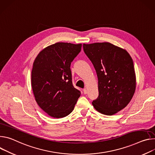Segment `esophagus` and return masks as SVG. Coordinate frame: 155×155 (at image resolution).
Listing matches in <instances>:
<instances>
[{"mask_svg":"<svg viewBox=\"0 0 155 155\" xmlns=\"http://www.w3.org/2000/svg\"><path fill=\"white\" fill-rule=\"evenodd\" d=\"M83 92H84V94H87V89H83Z\"/></svg>","mask_w":155,"mask_h":155,"instance_id":"1","label":"esophagus"}]
</instances>
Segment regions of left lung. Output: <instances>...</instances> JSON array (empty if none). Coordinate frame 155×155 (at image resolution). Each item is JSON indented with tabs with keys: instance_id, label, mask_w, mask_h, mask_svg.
<instances>
[{
	"instance_id": "8db88e82",
	"label": "left lung",
	"mask_w": 155,
	"mask_h": 155,
	"mask_svg": "<svg viewBox=\"0 0 155 155\" xmlns=\"http://www.w3.org/2000/svg\"><path fill=\"white\" fill-rule=\"evenodd\" d=\"M98 77V97L93 100L95 109L113 115L130 101L136 87L133 60L127 51L109 42L83 44Z\"/></svg>"
}]
</instances>
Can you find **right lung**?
I'll use <instances>...</instances> for the list:
<instances>
[{
    "label": "right lung",
    "mask_w": 155,
    "mask_h": 155,
    "mask_svg": "<svg viewBox=\"0 0 155 155\" xmlns=\"http://www.w3.org/2000/svg\"><path fill=\"white\" fill-rule=\"evenodd\" d=\"M81 47V44L57 42L40 51L34 61L33 94L40 108L51 117L70 114L81 94L73 86L70 69Z\"/></svg>",
    "instance_id": "right-lung-1"
}]
</instances>
